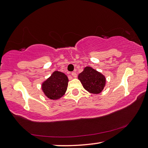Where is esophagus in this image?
Returning <instances> with one entry per match:
<instances>
[{
  "label": "esophagus",
  "mask_w": 148,
  "mask_h": 148,
  "mask_svg": "<svg viewBox=\"0 0 148 148\" xmlns=\"http://www.w3.org/2000/svg\"><path fill=\"white\" fill-rule=\"evenodd\" d=\"M71 75L74 77V78H76L77 77V73L75 72H72L71 73Z\"/></svg>",
  "instance_id": "34e87169"
}]
</instances>
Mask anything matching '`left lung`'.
Instances as JSON below:
<instances>
[{
  "label": "left lung",
  "mask_w": 148,
  "mask_h": 148,
  "mask_svg": "<svg viewBox=\"0 0 148 148\" xmlns=\"http://www.w3.org/2000/svg\"><path fill=\"white\" fill-rule=\"evenodd\" d=\"M78 79L84 88L94 94L103 91L106 84L105 77L91 67H84L83 71L79 75Z\"/></svg>",
  "instance_id": "obj_1"
}]
</instances>
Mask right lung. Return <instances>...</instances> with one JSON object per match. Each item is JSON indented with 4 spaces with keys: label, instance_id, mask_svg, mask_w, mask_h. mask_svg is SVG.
<instances>
[{
    "label": "right lung",
    "instance_id": "add662e5",
    "mask_svg": "<svg viewBox=\"0 0 148 148\" xmlns=\"http://www.w3.org/2000/svg\"><path fill=\"white\" fill-rule=\"evenodd\" d=\"M68 81V78L64 73L55 71L43 82L41 89L46 97L50 99H58L66 93Z\"/></svg>",
    "mask_w": 148,
    "mask_h": 148
}]
</instances>
